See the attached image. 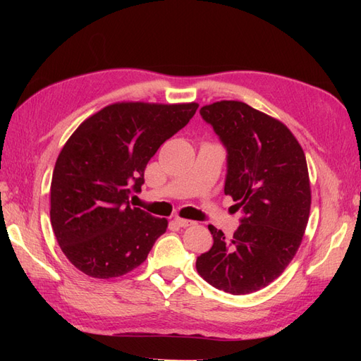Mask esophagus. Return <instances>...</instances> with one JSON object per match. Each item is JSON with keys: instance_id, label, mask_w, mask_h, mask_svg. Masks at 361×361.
I'll return each mask as SVG.
<instances>
[{"instance_id": "1", "label": "esophagus", "mask_w": 361, "mask_h": 361, "mask_svg": "<svg viewBox=\"0 0 361 361\" xmlns=\"http://www.w3.org/2000/svg\"><path fill=\"white\" fill-rule=\"evenodd\" d=\"M174 223H176L179 227H190V226H194V224H195V221H192V220H185V218H180V216L174 218Z\"/></svg>"}]
</instances>
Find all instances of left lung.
Masks as SVG:
<instances>
[{"mask_svg": "<svg viewBox=\"0 0 361 361\" xmlns=\"http://www.w3.org/2000/svg\"><path fill=\"white\" fill-rule=\"evenodd\" d=\"M200 114L227 150L224 194L244 216L231 241L209 226L214 245L195 268L227 293L256 292L286 269L307 227L312 191L304 150L286 125L244 102H214Z\"/></svg>", "mask_w": 361, "mask_h": 361, "instance_id": "8db88e82", "label": "left lung"}]
</instances>
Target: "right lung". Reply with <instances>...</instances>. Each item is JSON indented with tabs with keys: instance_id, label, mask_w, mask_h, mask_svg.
Masks as SVG:
<instances>
[{
	"instance_id": "obj_1",
	"label": "right lung",
	"mask_w": 361,
	"mask_h": 361,
	"mask_svg": "<svg viewBox=\"0 0 361 361\" xmlns=\"http://www.w3.org/2000/svg\"><path fill=\"white\" fill-rule=\"evenodd\" d=\"M199 104L117 102L85 118L63 146L51 182V224L71 264L113 279L147 259L166 218L129 204L164 141L190 122Z\"/></svg>"
}]
</instances>
